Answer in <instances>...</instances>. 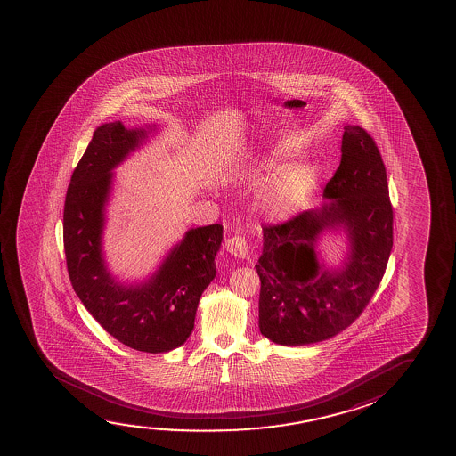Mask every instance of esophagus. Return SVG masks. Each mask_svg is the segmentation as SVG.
Wrapping results in <instances>:
<instances>
[{
  "label": "esophagus",
  "instance_id": "34e87169",
  "mask_svg": "<svg viewBox=\"0 0 456 456\" xmlns=\"http://www.w3.org/2000/svg\"><path fill=\"white\" fill-rule=\"evenodd\" d=\"M225 249L232 256H238V258H248L249 256V248H248V241L244 237H232L225 240Z\"/></svg>",
  "mask_w": 456,
  "mask_h": 456
}]
</instances>
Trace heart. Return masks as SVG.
I'll list each match as a JSON object with an SVG mask.
<instances>
[{
  "instance_id": "1",
  "label": "heart",
  "mask_w": 456,
  "mask_h": 456,
  "mask_svg": "<svg viewBox=\"0 0 456 456\" xmlns=\"http://www.w3.org/2000/svg\"><path fill=\"white\" fill-rule=\"evenodd\" d=\"M294 157L291 144L281 143L260 157L254 171H276L256 193V207L269 218L283 219L299 212L318 187V169L308 163L286 165Z\"/></svg>"
}]
</instances>
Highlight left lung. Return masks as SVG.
Wrapping results in <instances>:
<instances>
[{
  "label": "left lung",
  "instance_id": "8db88e82",
  "mask_svg": "<svg viewBox=\"0 0 456 456\" xmlns=\"http://www.w3.org/2000/svg\"><path fill=\"white\" fill-rule=\"evenodd\" d=\"M341 163L324 188L327 202L283 224L263 227L258 327L281 346L335 337L366 308L393 249V206L387 169L374 138L344 126ZM343 228L350 252L341 269L319 264L322 231Z\"/></svg>",
  "mask_w": 456,
  "mask_h": 456
}]
</instances>
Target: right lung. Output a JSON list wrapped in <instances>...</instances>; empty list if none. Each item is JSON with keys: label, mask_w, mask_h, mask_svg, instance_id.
<instances>
[{"label": "right lung", "mask_w": 456, "mask_h": 456, "mask_svg": "<svg viewBox=\"0 0 456 456\" xmlns=\"http://www.w3.org/2000/svg\"><path fill=\"white\" fill-rule=\"evenodd\" d=\"M154 129H126L119 121L96 127L67 190L63 248L73 289L101 327L131 349L163 354L191 335L200 296L216 275L223 225L190 229L144 281L126 285L110 274L102 231L112 169Z\"/></svg>", "instance_id": "obj_1"}]
</instances>
